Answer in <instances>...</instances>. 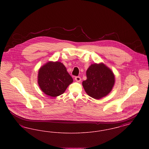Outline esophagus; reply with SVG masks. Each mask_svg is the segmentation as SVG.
<instances>
[{
	"instance_id": "obj_1",
	"label": "esophagus",
	"mask_w": 149,
	"mask_h": 149,
	"mask_svg": "<svg viewBox=\"0 0 149 149\" xmlns=\"http://www.w3.org/2000/svg\"><path fill=\"white\" fill-rule=\"evenodd\" d=\"M75 79L77 82H80L81 81V78L80 77H75Z\"/></svg>"
}]
</instances>
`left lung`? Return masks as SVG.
Segmentation results:
<instances>
[{"mask_svg":"<svg viewBox=\"0 0 149 149\" xmlns=\"http://www.w3.org/2000/svg\"><path fill=\"white\" fill-rule=\"evenodd\" d=\"M86 78L83 81V86L86 93L94 99L106 96L114 83L112 71L103 64L91 65L86 71Z\"/></svg>","mask_w":149,"mask_h":149,"instance_id":"left-lung-1","label":"left lung"}]
</instances>
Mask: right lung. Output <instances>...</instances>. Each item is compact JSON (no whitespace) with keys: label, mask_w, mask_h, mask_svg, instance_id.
<instances>
[{"label":"right lung","mask_w":149,"mask_h":149,"mask_svg":"<svg viewBox=\"0 0 149 149\" xmlns=\"http://www.w3.org/2000/svg\"><path fill=\"white\" fill-rule=\"evenodd\" d=\"M73 80L60 62H49L40 68L38 75V83L43 92L55 97L62 94Z\"/></svg>","instance_id":"right-lung-1"}]
</instances>
